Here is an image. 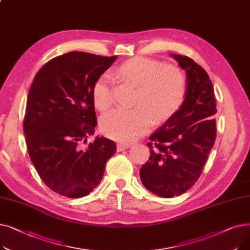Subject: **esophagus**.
Instances as JSON below:
<instances>
[{
  "label": "esophagus",
  "instance_id": "obj_1",
  "mask_svg": "<svg viewBox=\"0 0 250 250\" xmlns=\"http://www.w3.org/2000/svg\"><path fill=\"white\" fill-rule=\"evenodd\" d=\"M130 144H125V143H118L117 144V146H116V148H117V151L118 152H121V151H124V150H125V149H127V148H130Z\"/></svg>",
  "mask_w": 250,
  "mask_h": 250
}]
</instances>
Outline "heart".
I'll use <instances>...</instances> for the list:
<instances>
[{
	"label": "heart",
	"mask_w": 250,
	"mask_h": 250,
	"mask_svg": "<svg viewBox=\"0 0 250 250\" xmlns=\"http://www.w3.org/2000/svg\"><path fill=\"white\" fill-rule=\"evenodd\" d=\"M124 81L138 86L136 108L113 109L100 118L102 133L121 143L138 140L155 124L170 120L181 107L187 95V76L172 64H163L155 59L135 57L124 62L116 70ZM94 106L104 111L113 103L109 78L101 75L92 87Z\"/></svg>",
	"instance_id": "heart-1"
}]
</instances>
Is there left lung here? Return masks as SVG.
I'll return each instance as SVG.
<instances>
[{
    "mask_svg": "<svg viewBox=\"0 0 250 250\" xmlns=\"http://www.w3.org/2000/svg\"><path fill=\"white\" fill-rule=\"evenodd\" d=\"M172 57L187 73V95L179 110L149 138V160L140 170L144 187L160 198L180 195L198 181L217 136V102L208 75L187 56Z\"/></svg>",
    "mask_w": 250,
    "mask_h": 250,
    "instance_id": "1",
    "label": "left lung"
}]
</instances>
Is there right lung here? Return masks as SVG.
<instances>
[{
	"label": "right lung",
	"instance_id": "1",
	"mask_svg": "<svg viewBox=\"0 0 250 250\" xmlns=\"http://www.w3.org/2000/svg\"><path fill=\"white\" fill-rule=\"evenodd\" d=\"M84 51L51 59L34 77L23 121L26 146L38 175L67 198L89 194L100 183L115 143L97 137L92 87L115 62Z\"/></svg>",
	"mask_w": 250,
	"mask_h": 250
}]
</instances>
